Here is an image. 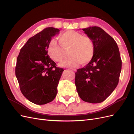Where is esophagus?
Masks as SVG:
<instances>
[{
	"label": "esophagus",
	"mask_w": 134,
	"mask_h": 134,
	"mask_svg": "<svg viewBox=\"0 0 134 134\" xmlns=\"http://www.w3.org/2000/svg\"><path fill=\"white\" fill-rule=\"evenodd\" d=\"M71 70H73V71H76V69H71Z\"/></svg>",
	"instance_id": "1"
}]
</instances>
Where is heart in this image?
Returning <instances> with one entry per match:
<instances>
[{
	"label": "heart",
	"instance_id": "b5f03b06",
	"mask_svg": "<svg viewBox=\"0 0 134 134\" xmlns=\"http://www.w3.org/2000/svg\"><path fill=\"white\" fill-rule=\"evenodd\" d=\"M59 42L52 39L48 47V54L56 62H62L64 58V49L69 48L68 55L70 56L64 62L60 64L62 67L73 68L82 63H90L94 54L95 47L92 38L74 30L68 31L59 36Z\"/></svg>",
	"mask_w": 134,
	"mask_h": 134
}]
</instances>
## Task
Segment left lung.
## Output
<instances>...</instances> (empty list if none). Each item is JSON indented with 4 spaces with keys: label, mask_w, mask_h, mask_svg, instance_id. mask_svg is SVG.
Instances as JSON below:
<instances>
[{
    "label": "left lung",
    "mask_w": 134,
    "mask_h": 134,
    "mask_svg": "<svg viewBox=\"0 0 134 134\" xmlns=\"http://www.w3.org/2000/svg\"><path fill=\"white\" fill-rule=\"evenodd\" d=\"M82 30L94 42L95 51L91 62L75 72L76 91L85 102L100 103L119 83L122 66L120 51L115 40L101 28L93 26Z\"/></svg>",
    "instance_id": "left-lung-1"
}]
</instances>
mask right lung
<instances>
[{
  "label": "right lung",
  "instance_id": "1",
  "mask_svg": "<svg viewBox=\"0 0 134 134\" xmlns=\"http://www.w3.org/2000/svg\"><path fill=\"white\" fill-rule=\"evenodd\" d=\"M60 30L44 28L28 39L20 51L15 66V76L23 95L36 104L53 100L57 94L59 80L64 69L47 54L51 38Z\"/></svg>",
  "mask_w": 134,
  "mask_h": 134
}]
</instances>
